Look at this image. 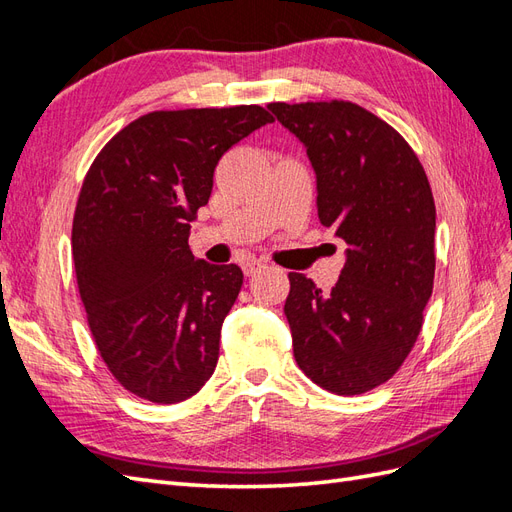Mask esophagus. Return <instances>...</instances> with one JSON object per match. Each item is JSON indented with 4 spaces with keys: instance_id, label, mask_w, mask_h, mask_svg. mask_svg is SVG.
Segmentation results:
<instances>
[{
    "instance_id": "1",
    "label": "esophagus",
    "mask_w": 512,
    "mask_h": 512,
    "mask_svg": "<svg viewBox=\"0 0 512 512\" xmlns=\"http://www.w3.org/2000/svg\"><path fill=\"white\" fill-rule=\"evenodd\" d=\"M265 267H267V265H265V262H262V260L250 258V260L243 262V273H245L247 277H252V275H256L258 271H262Z\"/></svg>"
}]
</instances>
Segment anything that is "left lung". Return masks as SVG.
<instances>
[{"instance_id":"8db88e82","label":"left lung","mask_w":512,"mask_h":512,"mask_svg":"<svg viewBox=\"0 0 512 512\" xmlns=\"http://www.w3.org/2000/svg\"><path fill=\"white\" fill-rule=\"evenodd\" d=\"M269 111L305 145L318 218L348 245L329 294L288 273L294 361L324 391L367 393L406 361L433 290L436 205L425 168L404 136L354 102H273Z\"/></svg>"}]
</instances>
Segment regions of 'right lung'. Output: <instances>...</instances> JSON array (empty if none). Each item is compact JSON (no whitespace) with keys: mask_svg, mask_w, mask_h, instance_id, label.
<instances>
[{"mask_svg":"<svg viewBox=\"0 0 512 512\" xmlns=\"http://www.w3.org/2000/svg\"><path fill=\"white\" fill-rule=\"evenodd\" d=\"M271 121L258 104L153 111L87 170L72 222L76 284L102 361L136 397L179 404L218 365L243 273L194 258L190 222L224 153Z\"/></svg>","mask_w":512,"mask_h":512,"instance_id":"right-lung-1","label":"right lung"}]
</instances>
